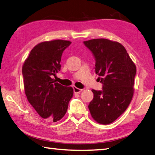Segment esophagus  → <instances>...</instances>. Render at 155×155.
I'll use <instances>...</instances> for the list:
<instances>
[{"instance_id": "obj_1", "label": "esophagus", "mask_w": 155, "mask_h": 155, "mask_svg": "<svg viewBox=\"0 0 155 155\" xmlns=\"http://www.w3.org/2000/svg\"><path fill=\"white\" fill-rule=\"evenodd\" d=\"M73 90H74V93H80L81 92L83 91V89H80V88H78L77 87H73Z\"/></svg>"}]
</instances>
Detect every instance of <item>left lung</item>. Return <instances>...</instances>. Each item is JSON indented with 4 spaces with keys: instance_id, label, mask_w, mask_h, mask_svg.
I'll return each mask as SVG.
<instances>
[{
    "instance_id": "1",
    "label": "left lung",
    "mask_w": 155,
    "mask_h": 155,
    "mask_svg": "<svg viewBox=\"0 0 155 155\" xmlns=\"http://www.w3.org/2000/svg\"><path fill=\"white\" fill-rule=\"evenodd\" d=\"M84 44L94 56L95 71L103 84V91L92 90L94 98L88 108L95 121L108 124L126 110L132 100L136 66L125 48L117 41L95 38Z\"/></svg>"
}]
</instances>
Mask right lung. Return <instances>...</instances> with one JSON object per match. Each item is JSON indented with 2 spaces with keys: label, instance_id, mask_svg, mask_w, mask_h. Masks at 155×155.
Returning <instances> with one entry per match:
<instances>
[{
  "label": "right lung",
  "instance_id": "obj_1",
  "mask_svg": "<svg viewBox=\"0 0 155 155\" xmlns=\"http://www.w3.org/2000/svg\"><path fill=\"white\" fill-rule=\"evenodd\" d=\"M71 42L44 41L32 49L22 65L24 88L27 100L43 118L60 120L68 109L73 88L56 83L52 76L61 70L62 52Z\"/></svg>",
  "mask_w": 155,
  "mask_h": 155
}]
</instances>
